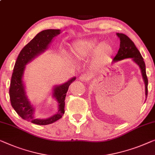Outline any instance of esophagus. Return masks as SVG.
Here are the masks:
<instances>
[{
	"instance_id": "1",
	"label": "esophagus",
	"mask_w": 155,
	"mask_h": 155,
	"mask_svg": "<svg viewBox=\"0 0 155 155\" xmlns=\"http://www.w3.org/2000/svg\"><path fill=\"white\" fill-rule=\"evenodd\" d=\"M89 79V76L87 74H81L79 77V80H81V81H86Z\"/></svg>"
}]
</instances>
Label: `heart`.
I'll return each mask as SVG.
<instances>
[{
    "mask_svg": "<svg viewBox=\"0 0 155 155\" xmlns=\"http://www.w3.org/2000/svg\"><path fill=\"white\" fill-rule=\"evenodd\" d=\"M71 51L78 59H84L92 54V62L96 67L106 63L113 52L112 46L107 42H99L96 39L78 40L71 47Z\"/></svg>",
    "mask_w": 155,
    "mask_h": 155,
    "instance_id": "obj_1",
    "label": "heart"
}]
</instances>
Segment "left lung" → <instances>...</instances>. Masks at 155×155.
I'll return each instance as SVG.
<instances>
[{
	"label": "left lung",
	"instance_id": "left-lung-1",
	"mask_svg": "<svg viewBox=\"0 0 155 155\" xmlns=\"http://www.w3.org/2000/svg\"><path fill=\"white\" fill-rule=\"evenodd\" d=\"M117 35L120 38V45L118 52L113 59V62H117L121 61L124 59H132V60L136 63V64L140 68L141 73H142L143 79L144 80L145 87V98L147 96V84H148V80H147L146 71H145V64L143 61V59L141 56L140 51L136 48L134 42L129 38V37L123 33H117ZM146 101V99H145Z\"/></svg>",
	"mask_w": 155,
	"mask_h": 155
}]
</instances>
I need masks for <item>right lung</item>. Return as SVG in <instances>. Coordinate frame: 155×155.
<instances>
[{
    "mask_svg": "<svg viewBox=\"0 0 155 155\" xmlns=\"http://www.w3.org/2000/svg\"><path fill=\"white\" fill-rule=\"evenodd\" d=\"M61 33L59 29H47L40 32L24 46L20 51L15 62L11 78L10 99L11 105L17 113L22 119L38 125H48L55 122L64 115L65 98L70 84L76 79L71 78L68 82L61 85H56L53 89V97L58 103L59 110L55 115L47 119H38L35 117V108L31 104L26 94L23 78L26 65L48 49L51 40Z\"/></svg>",
    "mask_w": 155,
    "mask_h": 155,
    "instance_id": "obj_1",
    "label": "right lung"
}]
</instances>
